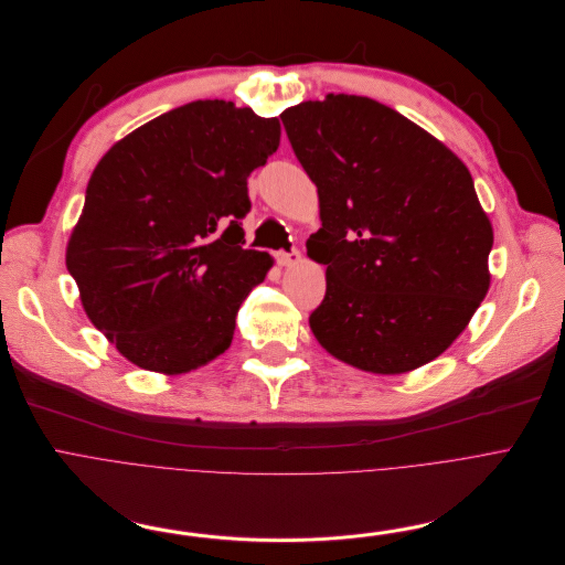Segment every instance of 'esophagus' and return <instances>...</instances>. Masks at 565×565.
<instances>
[{"label":"esophagus","instance_id":"esophagus-1","mask_svg":"<svg viewBox=\"0 0 565 565\" xmlns=\"http://www.w3.org/2000/svg\"><path fill=\"white\" fill-rule=\"evenodd\" d=\"M276 262H278V266H282V268L297 266V264L301 262V253H299V250H291V253H278V255H276Z\"/></svg>","mask_w":565,"mask_h":565}]
</instances>
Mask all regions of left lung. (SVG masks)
<instances>
[{"instance_id":"left-lung-1","label":"left lung","mask_w":565,"mask_h":565,"mask_svg":"<svg viewBox=\"0 0 565 565\" xmlns=\"http://www.w3.org/2000/svg\"><path fill=\"white\" fill-rule=\"evenodd\" d=\"M280 119L319 198L321 227L306 244L327 264V297L310 315L317 342L372 374L435 361L492 278L494 232L467 166L365 96L303 100Z\"/></svg>"}]
</instances>
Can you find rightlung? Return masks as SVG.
<instances>
[{
	"instance_id": "1",
	"label": "right lung",
	"mask_w": 565,
	"mask_h": 565,
	"mask_svg": "<svg viewBox=\"0 0 565 565\" xmlns=\"http://www.w3.org/2000/svg\"><path fill=\"white\" fill-rule=\"evenodd\" d=\"M280 121L195 100L128 132L98 160L66 268L92 324L119 354L185 374L232 344L236 312L274 257L244 248L248 177Z\"/></svg>"
}]
</instances>
